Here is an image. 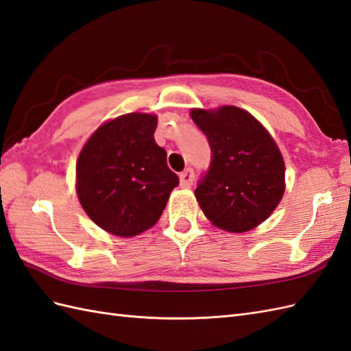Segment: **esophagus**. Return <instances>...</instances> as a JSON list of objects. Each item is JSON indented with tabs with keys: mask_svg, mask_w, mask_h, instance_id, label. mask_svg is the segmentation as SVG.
<instances>
[{
	"mask_svg": "<svg viewBox=\"0 0 351 351\" xmlns=\"http://www.w3.org/2000/svg\"><path fill=\"white\" fill-rule=\"evenodd\" d=\"M179 178H181V185L184 188L191 186L193 182H194V170L191 167H188V169L184 170L181 175H179Z\"/></svg>",
	"mask_w": 351,
	"mask_h": 351,
	"instance_id": "1",
	"label": "esophagus"
}]
</instances>
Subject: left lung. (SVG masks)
<instances>
[{
    "instance_id": "1",
    "label": "left lung",
    "mask_w": 351,
    "mask_h": 351,
    "mask_svg": "<svg viewBox=\"0 0 351 351\" xmlns=\"http://www.w3.org/2000/svg\"><path fill=\"white\" fill-rule=\"evenodd\" d=\"M191 119L212 151L209 169L195 188L202 210L226 231L252 230L285 193V163L276 142L254 115L237 106L193 110Z\"/></svg>"
}]
</instances>
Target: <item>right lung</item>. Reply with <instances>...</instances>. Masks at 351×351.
Returning <instances> with one entry per match:
<instances>
[{"label": "right lung", "instance_id": "obj_1", "mask_svg": "<svg viewBox=\"0 0 351 351\" xmlns=\"http://www.w3.org/2000/svg\"><path fill=\"white\" fill-rule=\"evenodd\" d=\"M157 117L132 112L102 124L77 161V194L93 222L115 236L151 228L179 178L157 145Z\"/></svg>", "mask_w": 351, "mask_h": 351}]
</instances>
